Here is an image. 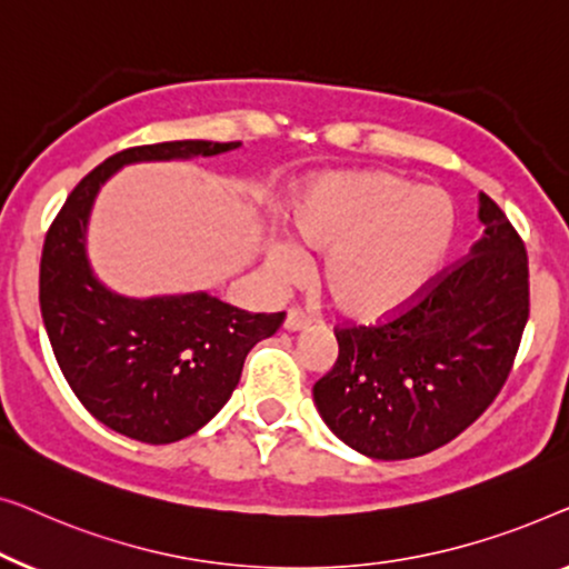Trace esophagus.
<instances>
[{
	"label": "esophagus",
	"mask_w": 569,
	"mask_h": 569,
	"mask_svg": "<svg viewBox=\"0 0 569 569\" xmlns=\"http://www.w3.org/2000/svg\"><path fill=\"white\" fill-rule=\"evenodd\" d=\"M311 322L309 319V315L307 311H301V309H288V315H286V330H303V327H307Z\"/></svg>",
	"instance_id": "esophagus-1"
}]
</instances>
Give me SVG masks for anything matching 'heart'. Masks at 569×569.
<instances>
[{
	"instance_id": "b5f03b06",
	"label": "heart",
	"mask_w": 569,
	"mask_h": 569,
	"mask_svg": "<svg viewBox=\"0 0 569 569\" xmlns=\"http://www.w3.org/2000/svg\"><path fill=\"white\" fill-rule=\"evenodd\" d=\"M296 234L325 250L322 281L348 315L376 319L410 303L443 266L456 231L451 198L389 172L317 180L291 211ZM270 270L291 278L307 252L291 237L270 247Z\"/></svg>"
}]
</instances>
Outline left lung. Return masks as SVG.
<instances>
[{
	"mask_svg": "<svg viewBox=\"0 0 569 569\" xmlns=\"http://www.w3.org/2000/svg\"><path fill=\"white\" fill-rule=\"evenodd\" d=\"M485 234L402 309L338 325V361L315 402L340 441L371 459H415L453 441L500 395L528 319V254L479 193Z\"/></svg>",
	"mask_w": 569,
	"mask_h": 569,
	"instance_id": "1",
	"label": "left lung"
}]
</instances>
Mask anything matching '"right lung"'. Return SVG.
<instances>
[{
	"instance_id": "1",
	"label": "right lung",
	"mask_w": 569,
	"mask_h": 569,
	"mask_svg": "<svg viewBox=\"0 0 569 569\" xmlns=\"http://www.w3.org/2000/svg\"><path fill=\"white\" fill-rule=\"evenodd\" d=\"M237 147L193 139L118 151L79 180L46 231L41 311L56 361L87 412L133 441L172 443L206 426L239 383L247 353L276 335L286 311L250 315L208 293L147 301L110 293L87 266L90 206L128 162Z\"/></svg>"
}]
</instances>
